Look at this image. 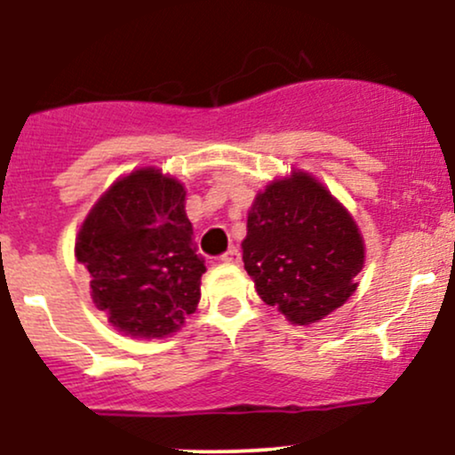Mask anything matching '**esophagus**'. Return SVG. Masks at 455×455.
I'll list each match as a JSON object with an SVG mask.
<instances>
[{"mask_svg":"<svg viewBox=\"0 0 455 455\" xmlns=\"http://www.w3.org/2000/svg\"><path fill=\"white\" fill-rule=\"evenodd\" d=\"M221 260L223 263H238V260H241V251L236 250V247H229V250L226 251V254L221 256Z\"/></svg>","mask_w":455,"mask_h":455,"instance_id":"1","label":"esophagus"}]
</instances>
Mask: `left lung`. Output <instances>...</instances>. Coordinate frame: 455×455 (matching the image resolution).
I'll use <instances>...</instances> for the list:
<instances>
[{"label": "left lung", "instance_id": "8db88e82", "mask_svg": "<svg viewBox=\"0 0 455 455\" xmlns=\"http://www.w3.org/2000/svg\"><path fill=\"white\" fill-rule=\"evenodd\" d=\"M243 263L265 303L287 321L309 325L356 291L365 243L352 214L323 183L291 172L251 204Z\"/></svg>", "mask_w": 455, "mask_h": 455}]
</instances>
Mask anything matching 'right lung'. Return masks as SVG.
Instances as JSON below:
<instances>
[{"label": "right lung", "mask_w": 455, "mask_h": 455, "mask_svg": "<svg viewBox=\"0 0 455 455\" xmlns=\"http://www.w3.org/2000/svg\"><path fill=\"white\" fill-rule=\"evenodd\" d=\"M90 296L119 331L164 339L195 314L204 256L186 217V188L156 168L130 172L94 204L76 234Z\"/></svg>", "instance_id": "obj_1"}]
</instances>
